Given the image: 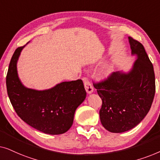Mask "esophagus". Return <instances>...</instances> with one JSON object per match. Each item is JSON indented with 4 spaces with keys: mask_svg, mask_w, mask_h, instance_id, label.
<instances>
[{
    "mask_svg": "<svg viewBox=\"0 0 160 160\" xmlns=\"http://www.w3.org/2000/svg\"><path fill=\"white\" fill-rule=\"evenodd\" d=\"M83 82H84V87L85 89H86L87 92L88 94H91L93 92V87L90 82H89L88 78H83Z\"/></svg>",
    "mask_w": 160,
    "mask_h": 160,
    "instance_id": "34e87169",
    "label": "esophagus"
}]
</instances>
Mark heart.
<instances>
[{"label":"heart","instance_id":"1","mask_svg":"<svg viewBox=\"0 0 160 160\" xmlns=\"http://www.w3.org/2000/svg\"><path fill=\"white\" fill-rule=\"evenodd\" d=\"M113 67L112 65H109V66L106 67V68L104 69L103 75L104 76H106V77H108V76H110L111 74L113 73Z\"/></svg>","mask_w":160,"mask_h":160}]
</instances>
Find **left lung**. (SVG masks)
Returning <instances> with one entry per match:
<instances>
[{
  "label": "left lung",
  "instance_id": "obj_1",
  "mask_svg": "<svg viewBox=\"0 0 160 160\" xmlns=\"http://www.w3.org/2000/svg\"><path fill=\"white\" fill-rule=\"evenodd\" d=\"M132 55L137 57L128 72L117 71L104 82L93 84L102 99L100 119L111 132L120 133L137 126L149 111L155 94L152 63L143 46L128 37Z\"/></svg>",
  "mask_w": 160,
  "mask_h": 160
}]
</instances>
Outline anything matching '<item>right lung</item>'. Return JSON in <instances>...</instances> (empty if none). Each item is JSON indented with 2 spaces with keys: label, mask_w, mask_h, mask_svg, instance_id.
Returning a JSON list of instances; mask_svg holds the SVG:
<instances>
[{
  "label": "right lung",
  "mask_w": 160,
  "mask_h": 160,
  "mask_svg": "<svg viewBox=\"0 0 160 160\" xmlns=\"http://www.w3.org/2000/svg\"><path fill=\"white\" fill-rule=\"evenodd\" d=\"M25 47L15 50L8 66L6 88L11 103L32 128L46 134L65 133L73 124L76 108L86 98L82 80L63 82L44 90L25 87L17 73V62Z\"/></svg>",
  "instance_id": "add662e5"
}]
</instances>
